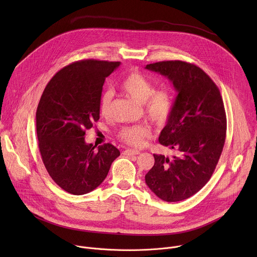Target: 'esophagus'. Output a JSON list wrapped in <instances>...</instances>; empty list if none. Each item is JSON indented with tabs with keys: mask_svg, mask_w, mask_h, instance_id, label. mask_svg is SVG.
<instances>
[{
	"mask_svg": "<svg viewBox=\"0 0 257 257\" xmlns=\"http://www.w3.org/2000/svg\"><path fill=\"white\" fill-rule=\"evenodd\" d=\"M140 152L137 151V150H125L124 151V155L126 156H136V155H139Z\"/></svg>",
	"mask_w": 257,
	"mask_h": 257,
	"instance_id": "esophagus-1",
	"label": "esophagus"
}]
</instances>
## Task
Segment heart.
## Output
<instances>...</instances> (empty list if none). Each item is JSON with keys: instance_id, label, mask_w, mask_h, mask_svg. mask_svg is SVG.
Returning <instances> with one entry per match:
<instances>
[{"instance_id": "b5f03b06", "label": "heart", "mask_w": 257, "mask_h": 257, "mask_svg": "<svg viewBox=\"0 0 257 257\" xmlns=\"http://www.w3.org/2000/svg\"><path fill=\"white\" fill-rule=\"evenodd\" d=\"M120 88L134 100L143 103L144 112L156 125H163L169 119L173 107V98L168 89H155L153 82L139 72H131L120 82ZM113 92L104 91L99 99V113L107 116L111 111ZM152 134L151 127L146 124L133 125L122 128L118 137L132 146H141L144 139Z\"/></svg>"}]
</instances>
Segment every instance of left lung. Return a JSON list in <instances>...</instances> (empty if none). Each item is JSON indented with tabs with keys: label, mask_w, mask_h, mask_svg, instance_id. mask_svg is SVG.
Here are the masks:
<instances>
[{
	"label": "left lung",
	"mask_w": 257,
	"mask_h": 257,
	"mask_svg": "<svg viewBox=\"0 0 257 257\" xmlns=\"http://www.w3.org/2000/svg\"><path fill=\"white\" fill-rule=\"evenodd\" d=\"M145 68L168 77L178 91L159 137L178 156L154 155L145 183L162 200L181 201L206 184L222 155L227 132L224 101L215 83L194 64L163 61Z\"/></svg>",
	"instance_id": "8db88e82"
}]
</instances>
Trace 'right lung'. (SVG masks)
<instances>
[{"label": "right lung", "mask_w": 257, "mask_h": 257, "mask_svg": "<svg viewBox=\"0 0 257 257\" xmlns=\"http://www.w3.org/2000/svg\"><path fill=\"white\" fill-rule=\"evenodd\" d=\"M120 62L94 59L72 63L53 76L36 109V133L44 165L63 190L86 194L105 179L120 152L111 143L95 146L85 130L99 119V99L105 78Z\"/></svg>", "instance_id": "obj_1"}]
</instances>
